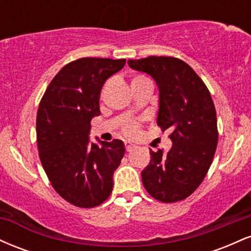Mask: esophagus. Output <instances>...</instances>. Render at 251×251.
Wrapping results in <instances>:
<instances>
[{
  "label": "esophagus",
  "mask_w": 251,
  "mask_h": 251,
  "mask_svg": "<svg viewBox=\"0 0 251 251\" xmlns=\"http://www.w3.org/2000/svg\"><path fill=\"white\" fill-rule=\"evenodd\" d=\"M137 148H138V146L134 145L133 143H131V142H126L125 143V149H126V151H127V152L134 151V150L137 149Z\"/></svg>",
  "instance_id": "obj_1"
}]
</instances>
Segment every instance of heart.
Here are the masks:
<instances>
[{
    "label": "heart",
    "instance_id": "obj_1",
    "mask_svg": "<svg viewBox=\"0 0 251 251\" xmlns=\"http://www.w3.org/2000/svg\"><path fill=\"white\" fill-rule=\"evenodd\" d=\"M145 80H149L148 77H145L144 75H134L132 77L131 80V86L134 85V83H138V82H143L145 81ZM124 132H125V134L129 135V137H132V135L137 134L138 132V124L135 122H129L125 125V127H124Z\"/></svg>",
    "mask_w": 251,
    "mask_h": 251
}]
</instances>
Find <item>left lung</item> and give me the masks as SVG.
<instances>
[{
	"label": "left lung",
	"mask_w": 251,
	"mask_h": 251,
	"mask_svg": "<svg viewBox=\"0 0 251 251\" xmlns=\"http://www.w3.org/2000/svg\"><path fill=\"white\" fill-rule=\"evenodd\" d=\"M127 63L157 83V124L171 131L169 152L150 150L151 162L142 172L144 188L164 203L185 200L208 174L217 148V117L209 89L188 63L176 57L149 56Z\"/></svg>",
	"instance_id": "1"
}]
</instances>
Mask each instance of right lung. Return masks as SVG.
<instances>
[{
  "label": "right lung",
  "instance_id": "right-lung-1",
  "mask_svg": "<svg viewBox=\"0 0 251 251\" xmlns=\"http://www.w3.org/2000/svg\"><path fill=\"white\" fill-rule=\"evenodd\" d=\"M125 62L99 57L70 62L51 80L37 109V149L46 175L57 194L79 208L107 200L125 154L119 139L89 140L91 120L100 114L103 83Z\"/></svg>",
  "mask_w": 251,
  "mask_h": 251
}]
</instances>
